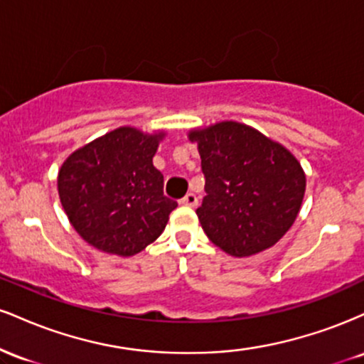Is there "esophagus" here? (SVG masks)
Instances as JSON below:
<instances>
[{
    "instance_id": "34e87169",
    "label": "esophagus",
    "mask_w": 364,
    "mask_h": 364,
    "mask_svg": "<svg viewBox=\"0 0 364 364\" xmlns=\"http://www.w3.org/2000/svg\"><path fill=\"white\" fill-rule=\"evenodd\" d=\"M181 205H186V207H196L198 205V196L195 193H188L185 198H181Z\"/></svg>"
}]
</instances>
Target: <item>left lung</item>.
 I'll return each instance as SVG.
<instances>
[{
    "label": "left lung",
    "instance_id": "1",
    "mask_svg": "<svg viewBox=\"0 0 364 364\" xmlns=\"http://www.w3.org/2000/svg\"><path fill=\"white\" fill-rule=\"evenodd\" d=\"M188 139L196 141L205 174L196 215L208 240L237 258L272 248L301 208L306 174L298 159L237 121L190 129Z\"/></svg>",
    "mask_w": 364,
    "mask_h": 364
}]
</instances>
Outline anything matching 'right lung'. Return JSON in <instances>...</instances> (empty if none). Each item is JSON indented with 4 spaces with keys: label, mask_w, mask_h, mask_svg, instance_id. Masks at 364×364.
Returning <instances> with one entry per match:
<instances>
[{
    "label": "right lung",
    "mask_w": 364,
    "mask_h": 364,
    "mask_svg": "<svg viewBox=\"0 0 364 364\" xmlns=\"http://www.w3.org/2000/svg\"><path fill=\"white\" fill-rule=\"evenodd\" d=\"M166 132L119 127L77 149L58 173L70 224L99 252L133 257L157 240L178 207L152 157Z\"/></svg>",
    "instance_id": "right-lung-1"
}]
</instances>
